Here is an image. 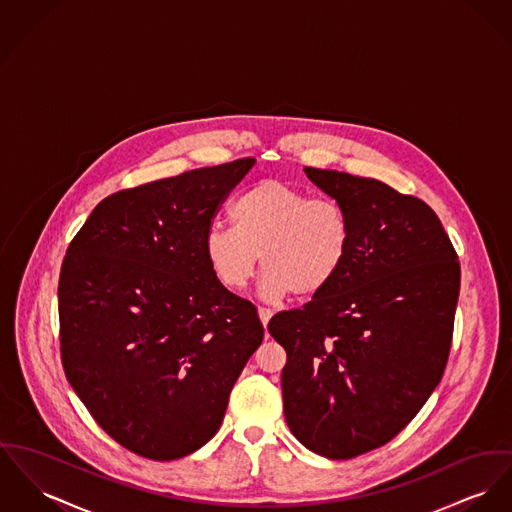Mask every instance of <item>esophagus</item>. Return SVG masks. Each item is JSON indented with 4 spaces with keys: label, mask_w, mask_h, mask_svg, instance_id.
Listing matches in <instances>:
<instances>
[{
    "label": "esophagus",
    "mask_w": 512,
    "mask_h": 512,
    "mask_svg": "<svg viewBox=\"0 0 512 512\" xmlns=\"http://www.w3.org/2000/svg\"><path fill=\"white\" fill-rule=\"evenodd\" d=\"M273 314H275V312H273L271 308H263V306L259 308V317H261V321H263L265 327H267V323H269V319L273 317Z\"/></svg>",
    "instance_id": "1"
}]
</instances>
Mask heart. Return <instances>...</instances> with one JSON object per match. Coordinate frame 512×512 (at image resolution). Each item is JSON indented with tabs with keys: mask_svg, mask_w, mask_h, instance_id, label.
Returning a JSON list of instances; mask_svg holds the SVG:
<instances>
[{
	"mask_svg": "<svg viewBox=\"0 0 512 512\" xmlns=\"http://www.w3.org/2000/svg\"><path fill=\"white\" fill-rule=\"evenodd\" d=\"M232 226H214L204 236V257L216 280L243 290L267 269L263 294L312 298L327 290L343 271L353 228L345 206L284 181H261L236 198Z\"/></svg>",
	"mask_w": 512,
	"mask_h": 512,
	"instance_id": "obj_1",
	"label": "heart"
}]
</instances>
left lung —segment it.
<instances>
[{
  "label": "left lung",
  "instance_id": "1",
  "mask_svg": "<svg viewBox=\"0 0 512 512\" xmlns=\"http://www.w3.org/2000/svg\"><path fill=\"white\" fill-rule=\"evenodd\" d=\"M339 200L353 241L343 271L269 333L286 351L284 417L315 454L351 460L401 433L438 386L452 347L460 261L433 208L390 185L304 169Z\"/></svg>",
  "mask_w": 512,
  "mask_h": 512
}]
</instances>
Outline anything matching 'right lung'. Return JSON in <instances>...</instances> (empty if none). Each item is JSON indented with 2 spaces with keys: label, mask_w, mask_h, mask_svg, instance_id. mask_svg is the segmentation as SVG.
<instances>
[{
  "label": "right lung",
  "mask_w": 512,
  "mask_h": 512,
  "mask_svg": "<svg viewBox=\"0 0 512 512\" xmlns=\"http://www.w3.org/2000/svg\"><path fill=\"white\" fill-rule=\"evenodd\" d=\"M255 159L200 167L103 198L70 241L58 282L68 382L126 450L193 454L218 433L265 329L212 275L204 236Z\"/></svg>",
  "instance_id": "add662e5"
}]
</instances>
